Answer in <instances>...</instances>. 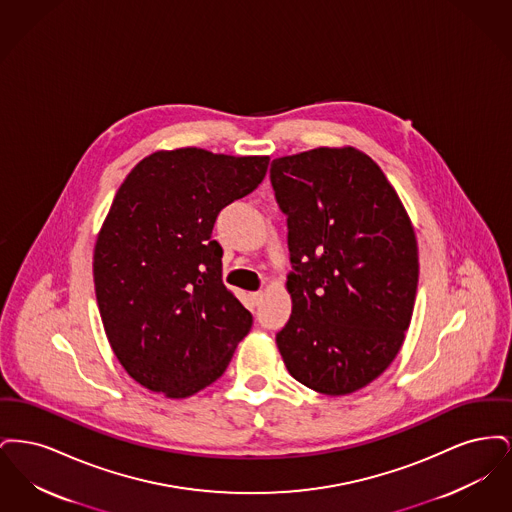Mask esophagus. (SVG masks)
Wrapping results in <instances>:
<instances>
[{"mask_svg":"<svg viewBox=\"0 0 512 512\" xmlns=\"http://www.w3.org/2000/svg\"><path fill=\"white\" fill-rule=\"evenodd\" d=\"M249 299H251V303L257 307V305L263 301V292L249 293Z\"/></svg>","mask_w":512,"mask_h":512,"instance_id":"34e87169","label":"esophagus"}]
</instances>
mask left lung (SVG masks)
Masks as SVG:
<instances>
[{
  "mask_svg": "<svg viewBox=\"0 0 512 512\" xmlns=\"http://www.w3.org/2000/svg\"><path fill=\"white\" fill-rule=\"evenodd\" d=\"M270 182L288 217L292 317L276 334L297 382L347 395L399 353L413 317L418 245L382 169L355 147L278 157Z\"/></svg>",
  "mask_w": 512,
  "mask_h": 512,
  "instance_id": "obj_1",
  "label": "left lung"
}]
</instances>
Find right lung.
Here are the masks:
<instances>
[{"instance_id": "add662e5", "label": "right lung", "mask_w": 512, "mask_h": 512, "mask_svg": "<svg viewBox=\"0 0 512 512\" xmlns=\"http://www.w3.org/2000/svg\"><path fill=\"white\" fill-rule=\"evenodd\" d=\"M267 155L155 151L115 194L94 247L99 315L128 376L184 399L211 386L253 317L222 284L220 211L265 178Z\"/></svg>"}]
</instances>
